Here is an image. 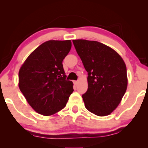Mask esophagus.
I'll return each mask as SVG.
<instances>
[{
  "label": "esophagus",
  "mask_w": 148,
  "mask_h": 148,
  "mask_svg": "<svg viewBox=\"0 0 148 148\" xmlns=\"http://www.w3.org/2000/svg\"><path fill=\"white\" fill-rule=\"evenodd\" d=\"M73 84H74L75 86H77V85L78 84V82H77V81H74Z\"/></svg>",
  "instance_id": "1"
}]
</instances>
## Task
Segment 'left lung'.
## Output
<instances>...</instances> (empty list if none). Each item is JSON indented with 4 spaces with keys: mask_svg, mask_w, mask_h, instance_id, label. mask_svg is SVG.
Here are the masks:
<instances>
[{
    "mask_svg": "<svg viewBox=\"0 0 148 148\" xmlns=\"http://www.w3.org/2000/svg\"><path fill=\"white\" fill-rule=\"evenodd\" d=\"M73 42L88 73V88L82 96L85 106L98 116L109 115L126 92V64L114 50L100 42L86 40Z\"/></svg>",
    "mask_w": 148,
    "mask_h": 148,
    "instance_id": "left-lung-1",
    "label": "left lung"
}]
</instances>
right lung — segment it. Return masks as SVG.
Listing matches in <instances>:
<instances>
[{"label": "right lung", "mask_w": 148, "mask_h": 148, "mask_svg": "<svg viewBox=\"0 0 148 148\" xmlns=\"http://www.w3.org/2000/svg\"><path fill=\"white\" fill-rule=\"evenodd\" d=\"M71 48L70 40H49L36 48L20 68L19 90L40 114L50 116L62 110L73 92L62 65Z\"/></svg>", "instance_id": "right-lung-1"}]
</instances>
